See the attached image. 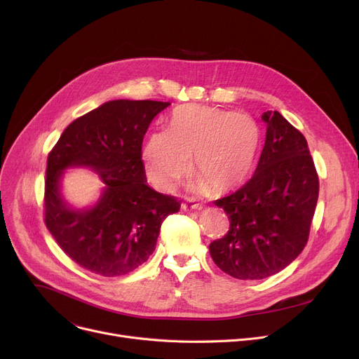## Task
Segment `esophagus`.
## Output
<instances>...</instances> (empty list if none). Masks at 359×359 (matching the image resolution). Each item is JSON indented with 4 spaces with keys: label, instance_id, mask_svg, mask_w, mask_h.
<instances>
[{
    "label": "esophagus",
    "instance_id": "34e87169",
    "mask_svg": "<svg viewBox=\"0 0 359 359\" xmlns=\"http://www.w3.org/2000/svg\"><path fill=\"white\" fill-rule=\"evenodd\" d=\"M182 210H183V211H189V210H192V211H201V210H202V205L189 199V201L182 202Z\"/></svg>",
    "mask_w": 359,
    "mask_h": 359
}]
</instances>
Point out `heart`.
Returning a JSON list of instances; mask_svg holds the SVG:
<instances>
[{
  "label": "heart",
  "instance_id": "obj_1",
  "mask_svg": "<svg viewBox=\"0 0 359 359\" xmlns=\"http://www.w3.org/2000/svg\"><path fill=\"white\" fill-rule=\"evenodd\" d=\"M262 144L257 122L246 113L214 106L183 104L173 110L170 130L151 132L142 157L149 180L163 191L192 170L196 186L214 194L246 182Z\"/></svg>",
  "mask_w": 359,
  "mask_h": 359
}]
</instances>
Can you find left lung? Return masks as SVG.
Masks as SVG:
<instances>
[{"label": "left lung", "mask_w": 359, "mask_h": 359, "mask_svg": "<svg viewBox=\"0 0 359 359\" xmlns=\"http://www.w3.org/2000/svg\"><path fill=\"white\" fill-rule=\"evenodd\" d=\"M265 147L252 179L217 199L230 230L210 244L215 265L237 279L278 273L303 252L318 198V176L307 141L276 110L262 115Z\"/></svg>", "instance_id": "1"}]
</instances>
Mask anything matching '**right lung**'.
<instances>
[{"mask_svg":"<svg viewBox=\"0 0 359 359\" xmlns=\"http://www.w3.org/2000/svg\"><path fill=\"white\" fill-rule=\"evenodd\" d=\"M168 102L111 100L75 119L48 156L45 224L75 263L102 276L137 269L154 252L165 217L180 202L147 184L142 140ZM68 166H90L105 183L102 196L87 210H72L59 182Z\"/></svg>","mask_w":359,"mask_h":359,"instance_id":"obj_1","label":"right lung"}]
</instances>
